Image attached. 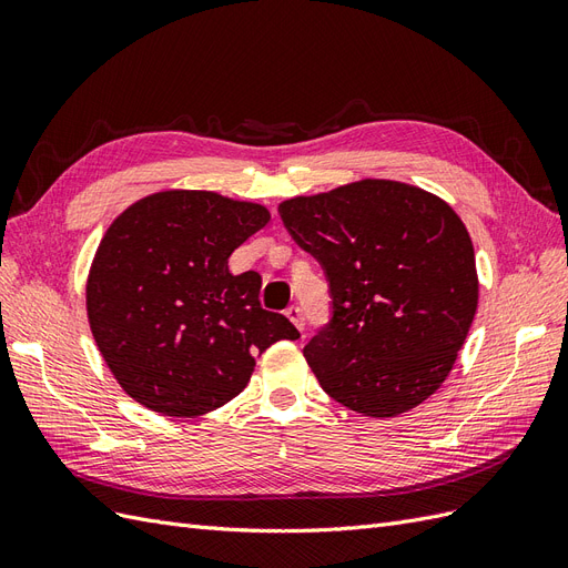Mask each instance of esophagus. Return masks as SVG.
<instances>
[{
	"instance_id": "obj_1",
	"label": "esophagus",
	"mask_w": 568,
	"mask_h": 568,
	"mask_svg": "<svg viewBox=\"0 0 568 568\" xmlns=\"http://www.w3.org/2000/svg\"><path fill=\"white\" fill-rule=\"evenodd\" d=\"M285 316L295 323V327L300 333H304V311L297 306V304H292V306H287L285 308Z\"/></svg>"
}]
</instances>
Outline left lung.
I'll list each match as a JSON object with an SVG mask.
<instances>
[{"instance_id": "left-lung-1", "label": "left lung", "mask_w": 568, "mask_h": 568, "mask_svg": "<svg viewBox=\"0 0 568 568\" xmlns=\"http://www.w3.org/2000/svg\"><path fill=\"white\" fill-rule=\"evenodd\" d=\"M278 212L331 287L333 316L304 346L325 394L368 417L423 404L477 314V264L460 216L387 179L292 197Z\"/></svg>"}]
</instances>
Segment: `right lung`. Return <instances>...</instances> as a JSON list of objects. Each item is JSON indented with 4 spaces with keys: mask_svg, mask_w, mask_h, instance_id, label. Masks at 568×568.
I'll return each instance as SVG.
<instances>
[{
    "mask_svg": "<svg viewBox=\"0 0 568 568\" xmlns=\"http://www.w3.org/2000/svg\"><path fill=\"white\" fill-rule=\"evenodd\" d=\"M268 210L210 191H162L105 231L87 281L91 335L136 404L170 417L222 408L254 358L300 333L262 308V276L229 257L268 224Z\"/></svg>",
    "mask_w": 568,
    "mask_h": 568,
    "instance_id": "right-lung-1",
    "label": "right lung"
}]
</instances>
